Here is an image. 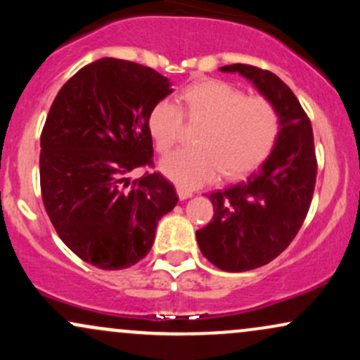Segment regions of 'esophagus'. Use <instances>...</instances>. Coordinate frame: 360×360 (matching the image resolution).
<instances>
[{"mask_svg":"<svg viewBox=\"0 0 360 360\" xmlns=\"http://www.w3.org/2000/svg\"><path fill=\"white\" fill-rule=\"evenodd\" d=\"M177 196H179V200H188V198L193 196V191H189V189L186 188H177Z\"/></svg>","mask_w":360,"mask_h":360,"instance_id":"1","label":"esophagus"}]
</instances>
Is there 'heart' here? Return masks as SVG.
I'll use <instances>...</instances> for the list:
<instances>
[{"instance_id": "b5f03b06", "label": "heart", "mask_w": 360, "mask_h": 360, "mask_svg": "<svg viewBox=\"0 0 360 360\" xmlns=\"http://www.w3.org/2000/svg\"><path fill=\"white\" fill-rule=\"evenodd\" d=\"M189 120H206L196 137L198 147L179 148L160 164L166 177L186 189L212 183L218 174L240 176L264 159L279 134V113L264 96H245L226 81L194 82L181 94ZM184 113L164 100L148 113V131L157 150L166 154L181 140Z\"/></svg>"}]
</instances>
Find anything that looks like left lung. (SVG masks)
Wrapping results in <instances>:
<instances>
[{
    "label": "left lung",
    "mask_w": 360,
    "mask_h": 360,
    "mask_svg": "<svg viewBox=\"0 0 360 360\" xmlns=\"http://www.w3.org/2000/svg\"><path fill=\"white\" fill-rule=\"evenodd\" d=\"M238 72L274 103L279 134L262 166L240 183L210 194L213 220L198 230L201 254L226 272L257 269L296 237L311 205L316 157L309 118L276 74L247 64L220 68Z\"/></svg>",
    "instance_id": "left-lung-1"
}]
</instances>
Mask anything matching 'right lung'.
<instances>
[{"label": "right lung", "mask_w": 360, "mask_h": 360, "mask_svg": "<svg viewBox=\"0 0 360 360\" xmlns=\"http://www.w3.org/2000/svg\"><path fill=\"white\" fill-rule=\"evenodd\" d=\"M172 93L154 69L105 57L62 86L40 137V188L60 240L84 262L127 269L152 249L157 223L177 205L152 166L148 113Z\"/></svg>", "instance_id": "1"}]
</instances>
